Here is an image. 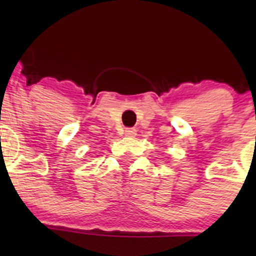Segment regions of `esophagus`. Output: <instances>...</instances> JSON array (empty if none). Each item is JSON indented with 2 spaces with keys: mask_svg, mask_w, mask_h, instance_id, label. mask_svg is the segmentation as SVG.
<instances>
[{
  "mask_svg": "<svg viewBox=\"0 0 256 256\" xmlns=\"http://www.w3.org/2000/svg\"><path fill=\"white\" fill-rule=\"evenodd\" d=\"M125 136H128V138H135L136 130H135V128H126Z\"/></svg>",
  "mask_w": 256,
  "mask_h": 256,
  "instance_id": "esophagus-1",
  "label": "esophagus"
}]
</instances>
